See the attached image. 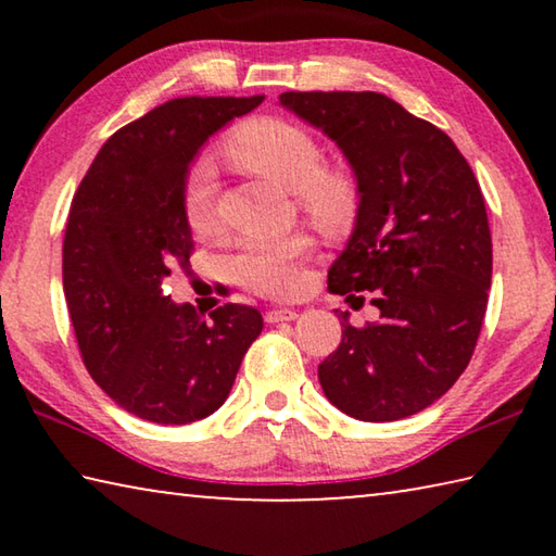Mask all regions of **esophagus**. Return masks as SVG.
<instances>
[{"label": "esophagus", "mask_w": 556, "mask_h": 556, "mask_svg": "<svg viewBox=\"0 0 556 556\" xmlns=\"http://www.w3.org/2000/svg\"><path fill=\"white\" fill-rule=\"evenodd\" d=\"M299 316L296 308H289V306H271L269 312L265 314V321L267 324H281V321H294Z\"/></svg>", "instance_id": "esophagus-1"}]
</instances>
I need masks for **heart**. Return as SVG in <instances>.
Wrapping results in <instances>:
<instances>
[{
  "label": "heart",
  "mask_w": 556,
  "mask_h": 556,
  "mask_svg": "<svg viewBox=\"0 0 556 556\" xmlns=\"http://www.w3.org/2000/svg\"><path fill=\"white\" fill-rule=\"evenodd\" d=\"M225 154L248 172L269 178L289 193L314 223L328 230L348 225L355 211V186L348 176L324 172V154L316 139L291 122L260 117L242 125L225 144ZM186 223L195 235L215 225V181L211 166H195L184 191ZM312 240L294 232L287 238H250L230 260V275L242 287L269 296H289L304 285L301 265Z\"/></svg>",
  "instance_id": "obj_1"
}]
</instances>
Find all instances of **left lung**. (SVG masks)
<instances>
[{
	"label": "left lung",
	"mask_w": 556,
	"mask_h": 556,
	"mask_svg": "<svg viewBox=\"0 0 556 556\" xmlns=\"http://www.w3.org/2000/svg\"><path fill=\"white\" fill-rule=\"evenodd\" d=\"M279 105L321 129L355 178L328 289L372 291L380 308L365 328L338 312L343 338L318 382L348 417H412L460 378L481 333L493 275L481 186L448 135L382 92H281Z\"/></svg>",
	"instance_id": "obj_1"
}]
</instances>
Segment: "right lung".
<instances>
[{"instance_id":"add662e5","label":"right lung","mask_w":556,"mask_h":556,"mask_svg":"<svg viewBox=\"0 0 556 556\" xmlns=\"http://www.w3.org/2000/svg\"><path fill=\"white\" fill-rule=\"evenodd\" d=\"M252 98H176L117 129L73 195L63 291L83 363L122 409L154 425H191L228 400L242 355L262 333L257 308L225 304L203 321L164 294L191 267L188 172L203 144Z\"/></svg>"}]
</instances>
